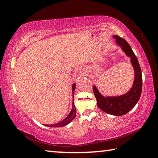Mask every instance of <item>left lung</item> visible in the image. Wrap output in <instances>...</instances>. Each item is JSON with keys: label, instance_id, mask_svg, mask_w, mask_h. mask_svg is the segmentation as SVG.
I'll return each mask as SVG.
<instances>
[{"label": "left lung", "instance_id": "left-lung-1", "mask_svg": "<svg viewBox=\"0 0 158 158\" xmlns=\"http://www.w3.org/2000/svg\"><path fill=\"white\" fill-rule=\"evenodd\" d=\"M117 45L121 47L125 55L130 58L131 64L135 70V79L129 91L118 96H103L97 87L93 86V92L97 105L102 111L114 116H123L128 113L136 105L140 98L142 89V74L139 64L130 44L124 39L113 35Z\"/></svg>", "mask_w": 158, "mask_h": 158}]
</instances>
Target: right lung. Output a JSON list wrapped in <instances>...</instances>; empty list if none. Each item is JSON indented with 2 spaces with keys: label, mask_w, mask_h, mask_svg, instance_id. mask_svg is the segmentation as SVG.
Masks as SVG:
<instances>
[{
  "label": "right lung",
  "mask_w": 158,
  "mask_h": 158,
  "mask_svg": "<svg viewBox=\"0 0 158 158\" xmlns=\"http://www.w3.org/2000/svg\"><path fill=\"white\" fill-rule=\"evenodd\" d=\"M75 87L76 85L75 84H73V87H72V91H73V95L74 98V90H75ZM76 116V108H75V105H74V98H73V108H72V110L69 112V114L68 115L65 119H63V121H60L59 123H57L55 124H52V125H45L46 126L48 127H63L65 125H67L69 124L75 118Z\"/></svg>",
  "instance_id": "add662e5"
}]
</instances>
